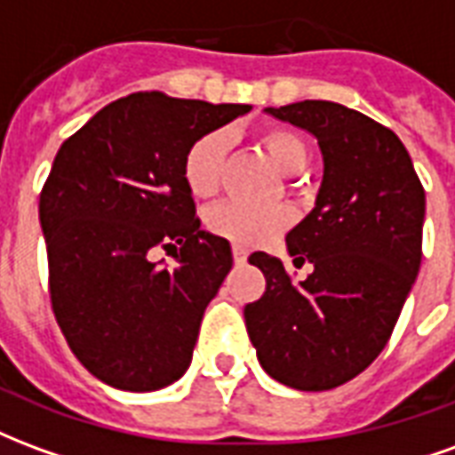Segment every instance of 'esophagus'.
I'll use <instances>...</instances> for the list:
<instances>
[{
    "label": "esophagus",
    "instance_id": "34e87169",
    "mask_svg": "<svg viewBox=\"0 0 455 455\" xmlns=\"http://www.w3.org/2000/svg\"><path fill=\"white\" fill-rule=\"evenodd\" d=\"M234 260H236L238 266H243L248 260V251L243 246H234Z\"/></svg>",
    "mask_w": 455,
    "mask_h": 455
}]
</instances>
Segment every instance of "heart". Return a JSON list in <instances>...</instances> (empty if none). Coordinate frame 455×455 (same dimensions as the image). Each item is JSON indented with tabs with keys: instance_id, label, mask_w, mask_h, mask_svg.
<instances>
[{
	"instance_id": "heart-1",
	"label": "heart",
	"mask_w": 455,
	"mask_h": 455,
	"mask_svg": "<svg viewBox=\"0 0 455 455\" xmlns=\"http://www.w3.org/2000/svg\"><path fill=\"white\" fill-rule=\"evenodd\" d=\"M263 148L275 163V168L285 175H297L307 165L309 150L305 140L297 133L285 129L267 131L260 139ZM228 136L224 131H209L199 136L185 153L182 160V175L185 185L199 199L214 197L219 185H221V172H224V158H227ZM290 221L285 209H253L227 202L219 207L209 209L207 228L214 236L231 241L234 246H256L270 236H275L280 228Z\"/></svg>"
}]
</instances>
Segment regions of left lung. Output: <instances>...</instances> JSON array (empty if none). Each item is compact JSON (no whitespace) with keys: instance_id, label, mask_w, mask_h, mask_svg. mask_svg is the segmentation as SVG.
I'll return each mask as SVG.
<instances>
[{"instance_id":"1","label":"left lung","mask_w":455,"mask_h":455,"mask_svg":"<svg viewBox=\"0 0 455 455\" xmlns=\"http://www.w3.org/2000/svg\"><path fill=\"white\" fill-rule=\"evenodd\" d=\"M266 114L309 131L324 175L315 209L285 236L315 270L292 283L258 251L266 292L243 309L263 371L287 387H339L371 365L400 319L421 266L424 188L402 140L343 104L305 100Z\"/></svg>"}]
</instances>
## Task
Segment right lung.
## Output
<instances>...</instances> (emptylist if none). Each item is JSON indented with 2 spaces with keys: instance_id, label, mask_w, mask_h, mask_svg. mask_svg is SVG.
<instances>
[{
  "instance_id": "obj_1",
  "label": "right lung",
  "mask_w": 455,
  "mask_h": 455,
  "mask_svg": "<svg viewBox=\"0 0 455 455\" xmlns=\"http://www.w3.org/2000/svg\"><path fill=\"white\" fill-rule=\"evenodd\" d=\"M246 112L136 92L55 156L38 202L51 302L77 361L116 390L168 387L192 363L234 256L227 238L199 228L182 160L199 136ZM156 247L175 250L179 266L153 264Z\"/></svg>"
}]
</instances>
